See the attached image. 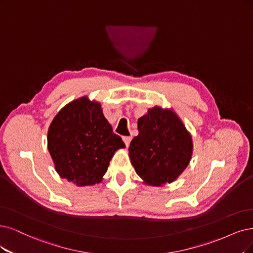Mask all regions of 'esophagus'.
I'll return each mask as SVG.
<instances>
[{"instance_id": "esophagus-1", "label": "esophagus", "mask_w": 253, "mask_h": 253, "mask_svg": "<svg viewBox=\"0 0 253 253\" xmlns=\"http://www.w3.org/2000/svg\"><path fill=\"white\" fill-rule=\"evenodd\" d=\"M123 141H124L125 145L128 147L130 144V141H131V136H123Z\"/></svg>"}]
</instances>
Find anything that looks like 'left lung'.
<instances>
[{
  "label": "left lung",
  "mask_w": 253,
  "mask_h": 253,
  "mask_svg": "<svg viewBox=\"0 0 253 253\" xmlns=\"http://www.w3.org/2000/svg\"><path fill=\"white\" fill-rule=\"evenodd\" d=\"M138 135L130 143L129 156L136 174L147 184L173 182L188 167L192 136L171 109L153 107L137 121Z\"/></svg>",
  "instance_id": "1"
}]
</instances>
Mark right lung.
Wrapping results in <instances>:
<instances>
[{
	"instance_id": "add662e5",
	"label": "right lung",
	"mask_w": 253,
	"mask_h": 253,
	"mask_svg": "<svg viewBox=\"0 0 253 253\" xmlns=\"http://www.w3.org/2000/svg\"><path fill=\"white\" fill-rule=\"evenodd\" d=\"M124 147L112 132L100 103L86 97L65 105L49 127L48 149L55 169L78 186L101 182L111 157Z\"/></svg>"
}]
</instances>
